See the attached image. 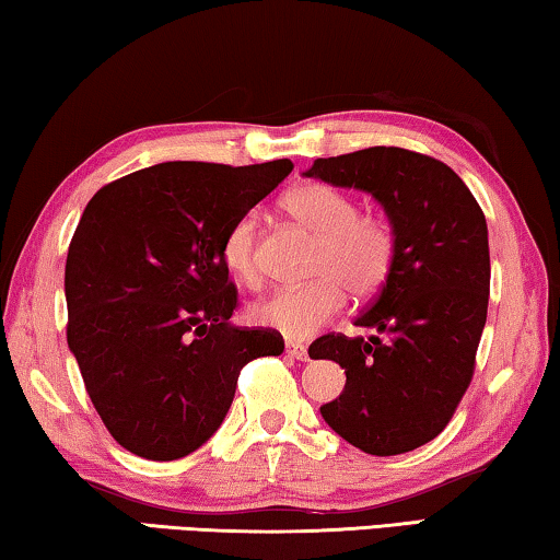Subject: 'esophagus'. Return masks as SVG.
Wrapping results in <instances>:
<instances>
[{
	"label": "esophagus",
	"instance_id": "obj_1",
	"mask_svg": "<svg viewBox=\"0 0 560 560\" xmlns=\"http://www.w3.org/2000/svg\"><path fill=\"white\" fill-rule=\"evenodd\" d=\"M285 352H288V357H295V360H302V362H307V360H310L307 347H305V345H300V342H292V340H288V345H285Z\"/></svg>",
	"mask_w": 560,
	"mask_h": 560
}]
</instances>
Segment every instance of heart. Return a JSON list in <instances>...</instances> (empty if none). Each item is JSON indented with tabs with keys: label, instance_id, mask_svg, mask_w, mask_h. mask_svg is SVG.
I'll return each instance as SVG.
<instances>
[{
	"label": "heart",
	"instance_id": "1",
	"mask_svg": "<svg viewBox=\"0 0 560 560\" xmlns=\"http://www.w3.org/2000/svg\"><path fill=\"white\" fill-rule=\"evenodd\" d=\"M285 215L317 237L313 275L307 285L285 288L255 302V325L272 327L288 337H310L342 313L347 288L357 298H372L384 288L397 262V235L387 220L360 213L345 190L327 183H302L280 200ZM225 268L255 288L260 282L258 220L245 213L228 228L220 245Z\"/></svg>",
	"mask_w": 560,
	"mask_h": 560
}]
</instances>
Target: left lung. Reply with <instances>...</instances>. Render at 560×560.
Returning a JSON list of instances; mask_svg holds the SVG:
<instances>
[{"label": "left lung", "mask_w": 560, "mask_h": 560, "mask_svg": "<svg viewBox=\"0 0 560 560\" xmlns=\"http://www.w3.org/2000/svg\"><path fill=\"white\" fill-rule=\"evenodd\" d=\"M305 176L370 194L397 235L389 280L354 323L377 335L310 345L313 360L347 374L319 411L366 454L411 452L444 432L474 377L491 282L487 218L446 163L397 145L317 159Z\"/></svg>", "instance_id": "left-lung-1"}]
</instances>
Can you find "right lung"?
I'll return each mask as SVG.
<instances>
[{"label":"right lung","instance_id":"add662e5","mask_svg":"<svg viewBox=\"0 0 560 560\" xmlns=\"http://www.w3.org/2000/svg\"><path fill=\"white\" fill-rule=\"evenodd\" d=\"M290 171L288 159L168 161L108 183L84 208L63 272L67 342L131 454L196 452L223 424L243 366L285 350L275 329L231 325L237 290L220 245Z\"/></svg>","mask_w":560,"mask_h":560}]
</instances>
